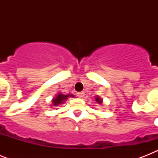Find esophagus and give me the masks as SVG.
I'll list each match as a JSON object with an SVG mask.
<instances>
[{
    "instance_id": "obj_1",
    "label": "esophagus",
    "mask_w": 158,
    "mask_h": 158,
    "mask_svg": "<svg viewBox=\"0 0 158 158\" xmlns=\"http://www.w3.org/2000/svg\"><path fill=\"white\" fill-rule=\"evenodd\" d=\"M77 96L79 97V98H82L84 96V92H79V93H77Z\"/></svg>"
}]
</instances>
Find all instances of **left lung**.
<instances>
[{
  "label": "left lung",
  "mask_w": 158,
  "mask_h": 158,
  "mask_svg": "<svg viewBox=\"0 0 158 158\" xmlns=\"http://www.w3.org/2000/svg\"><path fill=\"white\" fill-rule=\"evenodd\" d=\"M96 101L98 102L99 104H101L102 103V99H100L98 98V97H97V98H96Z\"/></svg>",
  "instance_id": "1"
}]
</instances>
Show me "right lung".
I'll list each match as a JSON object with an SVG mask.
<instances>
[{
	"mask_svg": "<svg viewBox=\"0 0 158 158\" xmlns=\"http://www.w3.org/2000/svg\"><path fill=\"white\" fill-rule=\"evenodd\" d=\"M69 97H74V95H63V94H59L56 97V98H54L52 100L53 105L57 106L60 103H63L64 101H65Z\"/></svg>",
	"mask_w": 158,
	"mask_h": 158,
	"instance_id": "right-lung-1",
	"label": "right lung"
}]
</instances>
